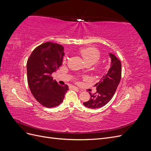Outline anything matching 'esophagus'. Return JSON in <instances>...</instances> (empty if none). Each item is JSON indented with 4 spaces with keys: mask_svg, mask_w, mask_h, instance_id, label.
<instances>
[{
    "mask_svg": "<svg viewBox=\"0 0 151 151\" xmlns=\"http://www.w3.org/2000/svg\"><path fill=\"white\" fill-rule=\"evenodd\" d=\"M74 89H79L78 88H77V87H74Z\"/></svg>",
    "mask_w": 151,
    "mask_h": 151,
    "instance_id": "esophagus-1",
    "label": "esophagus"
}]
</instances>
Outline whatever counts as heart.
Here are the masks:
<instances>
[{"label":"heart","mask_w":151,"mask_h":151,"mask_svg":"<svg viewBox=\"0 0 151 151\" xmlns=\"http://www.w3.org/2000/svg\"><path fill=\"white\" fill-rule=\"evenodd\" d=\"M79 53L83 57V60L86 62V64L94 65L96 63L101 57L99 52L94 47H88L81 48L79 50ZM67 60V58L63 59V63H65Z\"/></svg>","instance_id":"1"}]
</instances>
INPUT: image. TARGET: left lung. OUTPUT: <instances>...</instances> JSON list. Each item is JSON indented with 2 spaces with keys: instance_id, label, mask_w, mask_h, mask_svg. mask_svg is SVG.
<instances>
[{
  "instance_id": "obj_1",
  "label": "left lung",
  "mask_w": 151,
  "mask_h": 151,
  "mask_svg": "<svg viewBox=\"0 0 151 151\" xmlns=\"http://www.w3.org/2000/svg\"><path fill=\"white\" fill-rule=\"evenodd\" d=\"M111 58L110 67L97 84L96 92L89 93L91 98L83 104L87 108L96 109L104 106L113 98L122 77V64L119 59L113 53H109Z\"/></svg>"
}]
</instances>
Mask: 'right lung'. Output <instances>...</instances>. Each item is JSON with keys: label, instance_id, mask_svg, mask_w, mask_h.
<instances>
[{"label": "right lung", "instance_id": "obj_1", "mask_svg": "<svg viewBox=\"0 0 151 151\" xmlns=\"http://www.w3.org/2000/svg\"><path fill=\"white\" fill-rule=\"evenodd\" d=\"M63 46L46 42L36 47L27 62V78L36 101L47 108H54L63 101L68 86L59 85L52 77L61 66L64 55Z\"/></svg>", "mask_w": 151, "mask_h": 151}]
</instances>
